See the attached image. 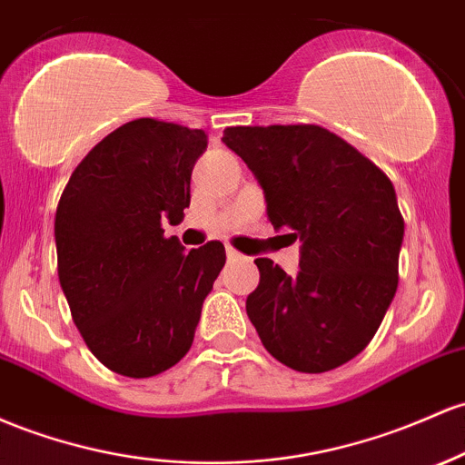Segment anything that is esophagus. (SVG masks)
<instances>
[{
	"label": "esophagus",
	"mask_w": 465,
	"mask_h": 465,
	"mask_svg": "<svg viewBox=\"0 0 465 465\" xmlns=\"http://www.w3.org/2000/svg\"><path fill=\"white\" fill-rule=\"evenodd\" d=\"M224 252H227V258L229 260H238V258H241V253H238L233 247H229V244H227V247H224Z\"/></svg>",
	"instance_id": "34e87169"
}]
</instances>
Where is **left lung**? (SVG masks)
<instances>
[{
	"label": "left lung",
	"instance_id": "left-lung-1",
	"mask_svg": "<svg viewBox=\"0 0 465 465\" xmlns=\"http://www.w3.org/2000/svg\"><path fill=\"white\" fill-rule=\"evenodd\" d=\"M223 143L262 187L269 221L300 241V272L258 258L247 315L275 360L338 369L366 349L397 291L404 221L389 176L320 125L227 127Z\"/></svg>",
	"mask_w": 465,
	"mask_h": 465
}]
</instances>
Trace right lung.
<instances>
[{
	"instance_id": "1",
	"label": "right lung",
	"mask_w": 465,
	"mask_h": 465,
	"mask_svg": "<svg viewBox=\"0 0 465 465\" xmlns=\"http://www.w3.org/2000/svg\"><path fill=\"white\" fill-rule=\"evenodd\" d=\"M205 147L203 130L130 121L92 147L61 193V289L92 355L119 375L152 377L185 357L224 267L223 242L185 252L161 227L185 218Z\"/></svg>"
}]
</instances>
